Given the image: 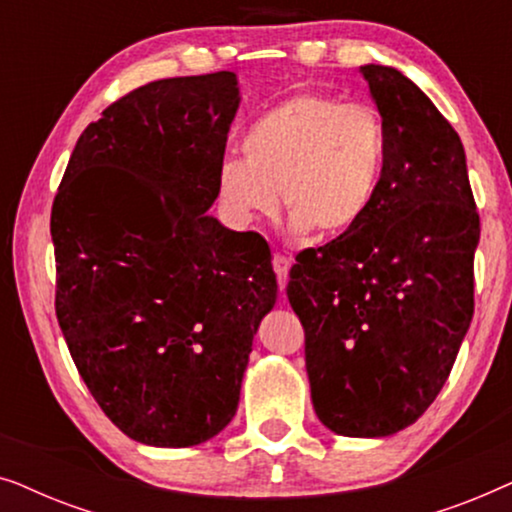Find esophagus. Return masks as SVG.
I'll list each match as a JSON object with an SVG mask.
<instances>
[{
  "mask_svg": "<svg viewBox=\"0 0 512 512\" xmlns=\"http://www.w3.org/2000/svg\"><path fill=\"white\" fill-rule=\"evenodd\" d=\"M272 268H275L279 289H286V284H289L291 258H286V256H282V254H275V258H272Z\"/></svg>",
  "mask_w": 512,
  "mask_h": 512,
  "instance_id": "1",
  "label": "esophagus"
}]
</instances>
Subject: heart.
Returning a JSON list of instances; mask_svg holds the SVG:
<instances>
[{"mask_svg": "<svg viewBox=\"0 0 512 512\" xmlns=\"http://www.w3.org/2000/svg\"><path fill=\"white\" fill-rule=\"evenodd\" d=\"M387 146V125L377 109L300 93L249 125L244 158L221 160L216 193L230 219L249 223L275 212L282 191L293 233L340 240L373 209Z\"/></svg>", "mask_w": 512, "mask_h": 512, "instance_id": "1", "label": "heart"}]
</instances>
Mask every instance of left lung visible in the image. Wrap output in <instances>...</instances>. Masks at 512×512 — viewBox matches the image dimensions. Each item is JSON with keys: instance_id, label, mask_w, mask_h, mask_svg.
<instances>
[{"instance_id": "obj_1", "label": "left lung", "mask_w": 512, "mask_h": 512, "mask_svg": "<svg viewBox=\"0 0 512 512\" xmlns=\"http://www.w3.org/2000/svg\"><path fill=\"white\" fill-rule=\"evenodd\" d=\"M359 72L387 125L380 193L359 228L296 258L286 296L321 424L384 438L424 415L454 366L480 219L464 144L436 104L394 67Z\"/></svg>"}]
</instances>
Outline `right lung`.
<instances>
[{"mask_svg":"<svg viewBox=\"0 0 512 512\" xmlns=\"http://www.w3.org/2000/svg\"><path fill=\"white\" fill-rule=\"evenodd\" d=\"M240 100L233 72L132 90L83 130L55 195L58 324L97 405L137 443L191 447L226 429L275 307L268 242L207 214Z\"/></svg>","mask_w":512,"mask_h":512,"instance_id":"1","label":"right lung"}]
</instances>
